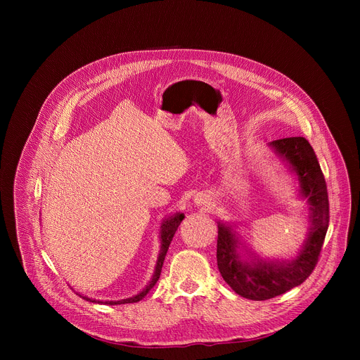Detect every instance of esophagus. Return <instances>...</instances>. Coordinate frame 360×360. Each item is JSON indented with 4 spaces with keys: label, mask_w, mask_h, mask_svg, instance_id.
<instances>
[{
    "label": "esophagus",
    "mask_w": 360,
    "mask_h": 360,
    "mask_svg": "<svg viewBox=\"0 0 360 360\" xmlns=\"http://www.w3.org/2000/svg\"><path fill=\"white\" fill-rule=\"evenodd\" d=\"M195 202H196V203H202V202H200V199H195Z\"/></svg>",
    "instance_id": "34e87169"
}]
</instances>
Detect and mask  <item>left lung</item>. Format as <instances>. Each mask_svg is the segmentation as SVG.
I'll list each match as a JSON object with an SVG mask.
<instances>
[{
    "mask_svg": "<svg viewBox=\"0 0 360 360\" xmlns=\"http://www.w3.org/2000/svg\"><path fill=\"white\" fill-rule=\"evenodd\" d=\"M297 182V195L306 202V239L292 259H265L252 250L235 222L218 221L217 261L224 281L240 296L266 300L299 286L312 274L329 226L326 182L315 150L303 136L268 143Z\"/></svg>",
    "mask_w": 360,
    "mask_h": 360,
    "instance_id": "8db88e82",
    "label": "left lung"
}]
</instances>
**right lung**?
I'll return each mask as SVG.
<instances>
[{"label": "right lung", "instance_id": "add662e5", "mask_svg": "<svg viewBox=\"0 0 360 360\" xmlns=\"http://www.w3.org/2000/svg\"><path fill=\"white\" fill-rule=\"evenodd\" d=\"M185 218V215L182 212H175L172 215H169L168 218H165L161 224V229H160V240H161V249H160V255H158V259H157V265H155V271H153V275L149 281V283L136 295L127 297V299H121V300H96V299H91L88 296H84L81 293H78L82 299L89 300L92 303H99V304H124V303H135L139 302L141 299H143L146 296V293L155 286L157 281L160 279L161 271H162V265H164V259H165V255L168 252V248L171 245V240L179 226V224L182 222V219Z\"/></svg>", "mask_w": 360, "mask_h": 360}]
</instances>
